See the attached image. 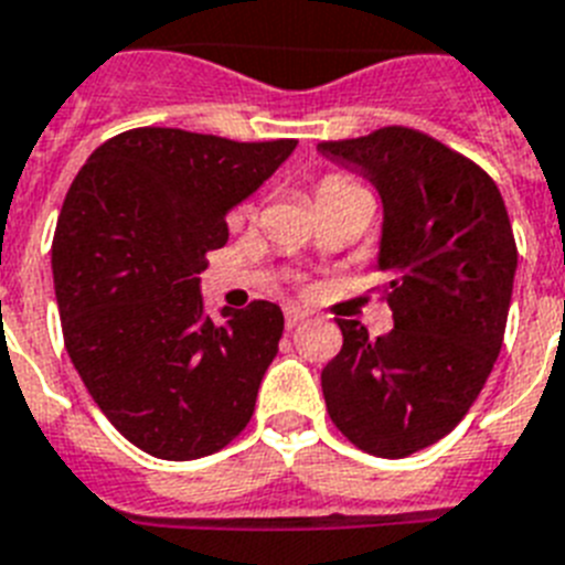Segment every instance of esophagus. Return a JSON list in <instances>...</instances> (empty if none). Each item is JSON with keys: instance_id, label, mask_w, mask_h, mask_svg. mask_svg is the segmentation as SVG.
Here are the masks:
<instances>
[{"instance_id": "esophagus-1", "label": "esophagus", "mask_w": 565, "mask_h": 565, "mask_svg": "<svg viewBox=\"0 0 565 565\" xmlns=\"http://www.w3.org/2000/svg\"><path fill=\"white\" fill-rule=\"evenodd\" d=\"M310 316L305 313V310H298V307H287V316H284V322H287V328H298V324H305Z\"/></svg>"}]
</instances>
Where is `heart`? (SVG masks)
Masks as SVG:
<instances>
[{
  "mask_svg": "<svg viewBox=\"0 0 565 565\" xmlns=\"http://www.w3.org/2000/svg\"><path fill=\"white\" fill-rule=\"evenodd\" d=\"M345 191H365V188H360L356 182H351V179L345 177H328L319 185V194H345ZM249 214V211H246Z\"/></svg>",
  "mask_w": 565,
  "mask_h": 565,
  "instance_id": "heart-1",
  "label": "heart"
}]
</instances>
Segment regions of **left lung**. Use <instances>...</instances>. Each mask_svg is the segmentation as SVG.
<instances>
[{
    "label": "left lung",
    "instance_id": "obj_1",
    "mask_svg": "<svg viewBox=\"0 0 565 565\" xmlns=\"http://www.w3.org/2000/svg\"><path fill=\"white\" fill-rule=\"evenodd\" d=\"M316 150L377 188L374 273L394 319L377 339L339 319L328 415L371 456L406 458L452 433L493 371L516 273L505 200L479 164L409 127Z\"/></svg>",
    "mask_w": 565,
    "mask_h": 565
}]
</instances>
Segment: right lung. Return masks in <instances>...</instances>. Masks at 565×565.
Masks as SVG:
<instances>
[{"instance_id":"add662e5","label":"right lung","mask_w":565,"mask_h":565,"mask_svg":"<svg viewBox=\"0 0 565 565\" xmlns=\"http://www.w3.org/2000/svg\"><path fill=\"white\" fill-rule=\"evenodd\" d=\"M296 145L139 127L104 141L68 188L52 243L66 351L109 424L150 456H211L249 424L284 313L252 301L211 319L200 273L228 241V211Z\"/></svg>"}]
</instances>
